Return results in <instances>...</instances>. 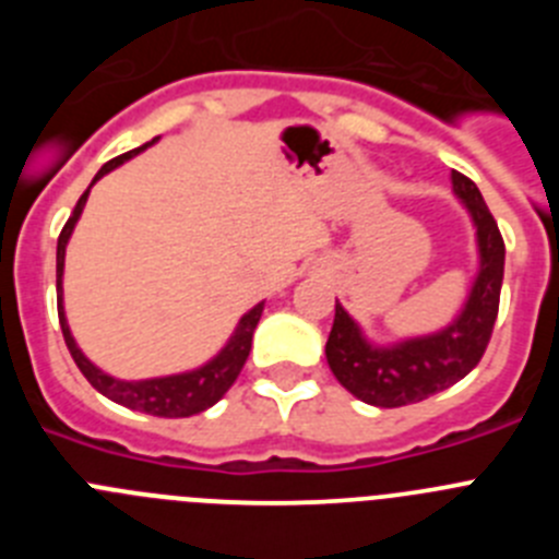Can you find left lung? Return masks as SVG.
Masks as SVG:
<instances>
[{
    "label": "left lung",
    "instance_id": "left-lung-1",
    "mask_svg": "<svg viewBox=\"0 0 559 559\" xmlns=\"http://www.w3.org/2000/svg\"><path fill=\"white\" fill-rule=\"evenodd\" d=\"M453 192L471 212L478 243V274L462 313L439 333L378 347L360 333L353 316L335 302L328 364L355 397L380 408H400L453 386L481 360L490 344L503 283V237L481 192L467 176L451 173Z\"/></svg>",
    "mask_w": 559,
    "mask_h": 559
}]
</instances>
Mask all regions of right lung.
I'll return each mask as SVG.
<instances>
[{"label": "right lung", "mask_w": 559, "mask_h": 559, "mask_svg": "<svg viewBox=\"0 0 559 559\" xmlns=\"http://www.w3.org/2000/svg\"><path fill=\"white\" fill-rule=\"evenodd\" d=\"M153 142H145L142 147H133V151L122 153L117 159L106 162L100 167V173L95 176V181L106 173H111L114 167H120L122 162H128L131 156H136L140 151L151 147ZM92 181V185H95ZM88 190L83 192L81 199H78L75 210L69 215V221L63 224L61 235H58V257H56V283H58V294H61V276H63V257H67V243L69 237H72V229H75L78 218H81L83 206H86ZM263 305H254L249 313L237 322L235 333L231 338L226 341V347L221 349L218 355L212 360H206L204 367L192 369V372H181V374H167V378H151V380H120L111 378V374L100 372V369L81 353V347L75 344L72 333H69L67 316H63V296H58V322H61L63 330V341H67L69 355L75 358L78 369L83 372V378L103 394V397L114 400V403H120V406L133 408V412H145L153 414V417H192V414L206 412L210 406H215L229 386L237 380L240 369H243L246 358H249L251 349V335H254L257 322H260V316H263Z\"/></svg>", "instance_id": "right-lung-1"}]
</instances>
